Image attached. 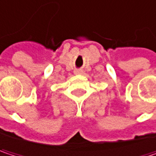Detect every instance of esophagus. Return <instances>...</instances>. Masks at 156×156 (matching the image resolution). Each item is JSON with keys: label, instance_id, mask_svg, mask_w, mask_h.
I'll return each instance as SVG.
<instances>
[{"label": "esophagus", "instance_id": "34e87169", "mask_svg": "<svg viewBox=\"0 0 156 156\" xmlns=\"http://www.w3.org/2000/svg\"><path fill=\"white\" fill-rule=\"evenodd\" d=\"M82 73H83V70H82V69H78L74 70V74H76V75H80V74H82Z\"/></svg>", "mask_w": 156, "mask_h": 156}]
</instances>
